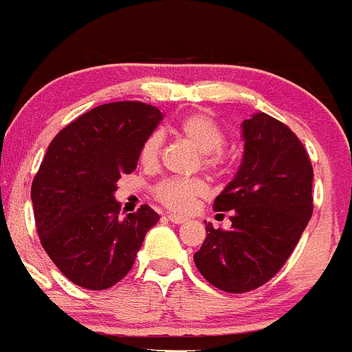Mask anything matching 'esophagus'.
<instances>
[{
	"instance_id": "obj_1",
	"label": "esophagus",
	"mask_w": 352,
	"mask_h": 352,
	"mask_svg": "<svg viewBox=\"0 0 352 352\" xmlns=\"http://www.w3.org/2000/svg\"><path fill=\"white\" fill-rule=\"evenodd\" d=\"M168 219H170V222H173V224H184V222L187 221L186 217H182V215H177V213H170V215H168Z\"/></svg>"
}]
</instances>
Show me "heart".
I'll return each instance as SVG.
<instances>
[{"instance_id": "heart-1", "label": "heart", "mask_w": 352, "mask_h": 352, "mask_svg": "<svg viewBox=\"0 0 352 352\" xmlns=\"http://www.w3.org/2000/svg\"><path fill=\"white\" fill-rule=\"evenodd\" d=\"M177 133L196 147L201 154H205V165L215 166L219 163L213 153L224 147L226 137L221 126L203 113H195L186 116L177 124ZM161 137L153 133L147 137L140 149V163L146 166L156 165L160 154ZM208 187L201 179H170L161 182L156 187V198L165 206L175 212H187L195 208L196 203L205 198Z\"/></svg>"}]
</instances>
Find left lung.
<instances>
[{
  "label": "left lung",
  "mask_w": 352,
  "mask_h": 352,
  "mask_svg": "<svg viewBox=\"0 0 352 352\" xmlns=\"http://www.w3.org/2000/svg\"><path fill=\"white\" fill-rule=\"evenodd\" d=\"M243 157L213 201L231 228L213 229L195 254L203 278L229 294L267 283L297 246L313 215V165L294 131L265 113L241 123Z\"/></svg>",
  "instance_id": "1"
}]
</instances>
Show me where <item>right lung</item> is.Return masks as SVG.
Wrapping results in <instances>:
<instances>
[{"label":"right lung","instance_id":"1","mask_svg":"<svg viewBox=\"0 0 352 352\" xmlns=\"http://www.w3.org/2000/svg\"><path fill=\"white\" fill-rule=\"evenodd\" d=\"M161 120L163 113L144 102L102 104L48 146L31 187L36 229L48 257L78 287L106 290L123 280L160 221L147 205L120 219L114 192Z\"/></svg>","mask_w":352,"mask_h":352}]
</instances>
